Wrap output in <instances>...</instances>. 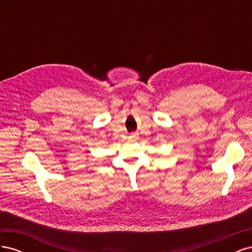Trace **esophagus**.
<instances>
[{
    "label": "esophagus",
    "mask_w": 252,
    "mask_h": 252,
    "mask_svg": "<svg viewBox=\"0 0 252 252\" xmlns=\"http://www.w3.org/2000/svg\"><path fill=\"white\" fill-rule=\"evenodd\" d=\"M132 136H134V135H132Z\"/></svg>",
    "instance_id": "1"
}]
</instances>
